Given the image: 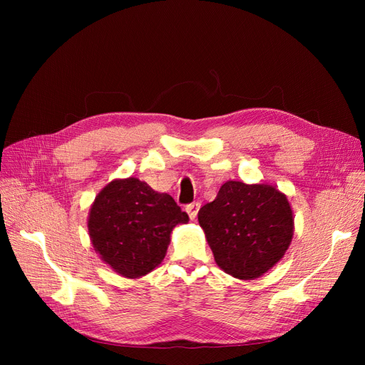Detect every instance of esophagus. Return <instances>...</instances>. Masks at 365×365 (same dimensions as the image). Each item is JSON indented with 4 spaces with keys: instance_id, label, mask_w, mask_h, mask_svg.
<instances>
[{
    "instance_id": "1",
    "label": "esophagus",
    "mask_w": 365,
    "mask_h": 365,
    "mask_svg": "<svg viewBox=\"0 0 365 365\" xmlns=\"http://www.w3.org/2000/svg\"><path fill=\"white\" fill-rule=\"evenodd\" d=\"M200 208H201V202H192V204H189V205L185 207L187 213H189V216H190V219H192V220H193V219H196L197 212H200Z\"/></svg>"
}]
</instances>
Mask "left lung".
I'll return each mask as SVG.
<instances>
[{"mask_svg":"<svg viewBox=\"0 0 365 365\" xmlns=\"http://www.w3.org/2000/svg\"><path fill=\"white\" fill-rule=\"evenodd\" d=\"M197 220L219 268L240 280L271 269L294 235L288 200L267 184L227 181L216 200L201 207Z\"/></svg>","mask_w":365,"mask_h":365,"instance_id":"8db88e82","label":"left lung"}]
</instances>
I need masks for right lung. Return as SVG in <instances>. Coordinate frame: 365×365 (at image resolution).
Here are the masks:
<instances>
[{
	"mask_svg": "<svg viewBox=\"0 0 365 365\" xmlns=\"http://www.w3.org/2000/svg\"><path fill=\"white\" fill-rule=\"evenodd\" d=\"M187 220L170 195L128 178L109 182L97 195L88 230L102 260L123 277L137 279L158 267L173 227Z\"/></svg>",
	"mask_w": 365,
	"mask_h": 365,
	"instance_id": "obj_1",
	"label": "right lung"
}]
</instances>
